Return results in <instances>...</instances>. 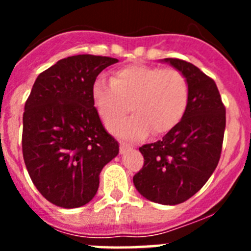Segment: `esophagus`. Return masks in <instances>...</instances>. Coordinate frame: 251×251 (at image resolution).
Masks as SVG:
<instances>
[{
	"label": "esophagus",
	"instance_id": "1",
	"mask_svg": "<svg viewBox=\"0 0 251 251\" xmlns=\"http://www.w3.org/2000/svg\"><path fill=\"white\" fill-rule=\"evenodd\" d=\"M130 147H128V146L126 145H121V153H124L127 152V151H129Z\"/></svg>",
	"mask_w": 251,
	"mask_h": 251
}]
</instances>
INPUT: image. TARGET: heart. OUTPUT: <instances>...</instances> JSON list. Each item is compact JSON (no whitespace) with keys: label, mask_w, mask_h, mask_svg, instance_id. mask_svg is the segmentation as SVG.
Wrapping results in <instances>:
<instances>
[{"label":"heart","mask_w":251,"mask_h":251,"mask_svg":"<svg viewBox=\"0 0 251 251\" xmlns=\"http://www.w3.org/2000/svg\"><path fill=\"white\" fill-rule=\"evenodd\" d=\"M95 110L105 126L127 110L133 114L110 126L115 136L129 141L145 138L152 130L162 136L181 122L188 104V84L176 69L130 64L117 69L112 80L95 77L90 89Z\"/></svg>","instance_id":"obj_1"}]
</instances>
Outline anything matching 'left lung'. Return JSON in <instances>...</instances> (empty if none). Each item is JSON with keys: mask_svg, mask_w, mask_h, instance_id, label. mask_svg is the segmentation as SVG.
Returning a JSON list of instances; mask_svg holds the SVG:
<instances>
[{"mask_svg": "<svg viewBox=\"0 0 251 251\" xmlns=\"http://www.w3.org/2000/svg\"><path fill=\"white\" fill-rule=\"evenodd\" d=\"M182 73L188 104L174 129L154 143L139 147L145 165L133 177L137 191L152 202L177 205L194 196L210 178L220 159L226 117L211 77L194 64L163 59Z\"/></svg>", "mask_w": 251, "mask_h": 251, "instance_id": "1", "label": "left lung"}]
</instances>
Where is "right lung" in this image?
<instances>
[{"instance_id": "1", "label": "right lung", "mask_w": 251, "mask_h": 251, "mask_svg": "<svg viewBox=\"0 0 251 251\" xmlns=\"http://www.w3.org/2000/svg\"><path fill=\"white\" fill-rule=\"evenodd\" d=\"M118 59L75 55L59 60L35 80L22 117V154L31 179L51 203L84 206L99 175L119 152L93 104L92 84Z\"/></svg>"}]
</instances>
